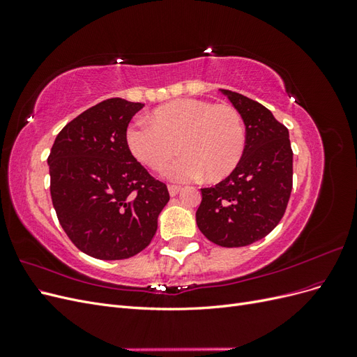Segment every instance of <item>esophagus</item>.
I'll use <instances>...</instances> for the list:
<instances>
[{
  "label": "esophagus",
  "mask_w": 357,
  "mask_h": 357,
  "mask_svg": "<svg viewBox=\"0 0 357 357\" xmlns=\"http://www.w3.org/2000/svg\"><path fill=\"white\" fill-rule=\"evenodd\" d=\"M168 189H169V193H171V195H177V193L180 192V188H178V186H176V185H169V186H168Z\"/></svg>",
  "instance_id": "1"
}]
</instances>
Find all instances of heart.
Returning <instances> with one entry per match:
<instances>
[{
    "mask_svg": "<svg viewBox=\"0 0 357 357\" xmlns=\"http://www.w3.org/2000/svg\"><path fill=\"white\" fill-rule=\"evenodd\" d=\"M213 115L216 117L208 127L206 123ZM149 121L152 126L143 125L139 131L129 134V146L134 155L150 168L164 167L176 155L177 146L178 153L195 162L210 180H215L228 174L240 158L243 128L238 114L229 107L214 109L210 102L178 100L158 107ZM197 174L198 169L188 160H181L169 169V176L174 178H188Z\"/></svg>",
    "mask_w": 357,
    "mask_h": 357,
    "instance_id": "b5f03b06",
    "label": "heart"
}]
</instances>
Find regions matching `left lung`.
<instances>
[{
  "label": "left lung",
  "instance_id": "left-lung-1",
  "mask_svg": "<svg viewBox=\"0 0 357 357\" xmlns=\"http://www.w3.org/2000/svg\"><path fill=\"white\" fill-rule=\"evenodd\" d=\"M245 125L243 158L231 174L213 188L201 189L197 225L210 241L243 247L271 232L286 211L291 192L289 131L266 107L222 89Z\"/></svg>",
  "mask_w": 357,
  "mask_h": 357
}]
</instances>
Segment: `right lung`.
I'll return each instance as SVG.
<instances>
[{
  "label": "right lung",
  "instance_id": "right-lung-1",
  "mask_svg": "<svg viewBox=\"0 0 357 357\" xmlns=\"http://www.w3.org/2000/svg\"><path fill=\"white\" fill-rule=\"evenodd\" d=\"M142 102L110 98L62 128L47 158L50 195L74 245L104 261L146 248L169 193L137 162L126 128Z\"/></svg>",
  "mask_w": 357,
  "mask_h": 357
}]
</instances>
